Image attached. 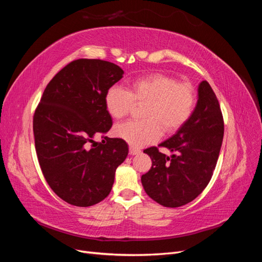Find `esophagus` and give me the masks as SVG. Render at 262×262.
Instances as JSON below:
<instances>
[{
	"label": "esophagus",
	"mask_w": 262,
	"mask_h": 262,
	"mask_svg": "<svg viewBox=\"0 0 262 262\" xmlns=\"http://www.w3.org/2000/svg\"><path fill=\"white\" fill-rule=\"evenodd\" d=\"M129 152H130V154H131V155H138V154H140V153H141V150H140L139 148H137V147L130 146V148H129Z\"/></svg>",
	"instance_id": "1"
}]
</instances>
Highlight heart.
I'll use <instances>...</instances> for the list:
<instances>
[{
  "label": "heart",
  "instance_id": "b5f03b06",
  "mask_svg": "<svg viewBox=\"0 0 262 262\" xmlns=\"http://www.w3.org/2000/svg\"><path fill=\"white\" fill-rule=\"evenodd\" d=\"M133 102H145L142 110L144 119L117 124L114 134L131 146H143L160 138L162 129L170 133L188 121L195 106V92L191 84L153 73L131 81L125 90L112 86L105 95L107 113L115 119L128 115Z\"/></svg>",
  "mask_w": 262,
  "mask_h": 262
}]
</instances>
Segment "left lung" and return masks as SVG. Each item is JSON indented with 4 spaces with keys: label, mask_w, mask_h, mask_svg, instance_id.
I'll return each mask as SVG.
<instances>
[{
    "label": "left lung",
    "mask_w": 262,
    "mask_h": 262,
    "mask_svg": "<svg viewBox=\"0 0 262 262\" xmlns=\"http://www.w3.org/2000/svg\"><path fill=\"white\" fill-rule=\"evenodd\" d=\"M224 122L219 100L207 81L198 87V101L188 121L160 146L144 149L152 158V168L141 177L148 196L167 208H178L194 200L215 169L223 142Z\"/></svg>",
    "instance_id": "1"
}]
</instances>
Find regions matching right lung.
<instances>
[{
    "label": "right lung",
    "mask_w": 262,
    "mask_h": 262,
    "mask_svg": "<svg viewBox=\"0 0 262 262\" xmlns=\"http://www.w3.org/2000/svg\"><path fill=\"white\" fill-rule=\"evenodd\" d=\"M123 73L108 61L75 60L47 85L35 112V146L43 176L55 194L75 207L104 200L128 156L121 139L94 140L112 128L105 95Z\"/></svg>",
    "instance_id": "right-lung-1"
}]
</instances>
